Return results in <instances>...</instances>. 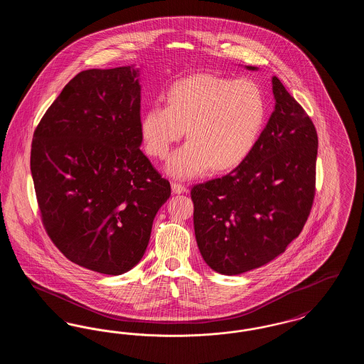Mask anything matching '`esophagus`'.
<instances>
[{"label":"esophagus","mask_w":364,"mask_h":364,"mask_svg":"<svg viewBox=\"0 0 364 364\" xmlns=\"http://www.w3.org/2000/svg\"><path fill=\"white\" fill-rule=\"evenodd\" d=\"M172 192H173V193H184V192H187V188H186V186H183V184L172 183Z\"/></svg>","instance_id":"34e87169"}]
</instances>
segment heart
<instances>
[{"label":"heart","mask_w":364,"mask_h":364,"mask_svg":"<svg viewBox=\"0 0 364 364\" xmlns=\"http://www.w3.org/2000/svg\"><path fill=\"white\" fill-rule=\"evenodd\" d=\"M266 120V102L259 87L250 80L196 75L176 82L166 106L153 105L140 120L146 153L164 159L176 141H188L166 162L174 178H191L228 171L248 156Z\"/></svg>","instance_id":"heart-1"}]
</instances>
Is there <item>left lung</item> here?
<instances>
[{
  "mask_svg": "<svg viewBox=\"0 0 364 364\" xmlns=\"http://www.w3.org/2000/svg\"><path fill=\"white\" fill-rule=\"evenodd\" d=\"M272 83L276 107L252 151L230 173L191 190L199 251L226 276L282 254L300 235L315 196L316 129L277 76Z\"/></svg>",
  "mask_w": 364,
  "mask_h": 364,
  "instance_id": "left-lung-1",
  "label": "left lung"
}]
</instances>
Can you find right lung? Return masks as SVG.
<instances>
[{
    "mask_svg": "<svg viewBox=\"0 0 364 364\" xmlns=\"http://www.w3.org/2000/svg\"><path fill=\"white\" fill-rule=\"evenodd\" d=\"M134 65L77 73L38 124L31 174L54 245L88 270L119 276L144 255L171 184L140 150Z\"/></svg>",
    "mask_w": 364,
    "mask_h": 364,
    "instance_id": "right-lung-1",
    "label": "right lung"
}]
</instances>
